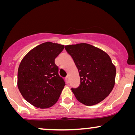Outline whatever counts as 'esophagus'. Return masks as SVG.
<instances>
[{
    "mask_svg": "<svg viewBox=\"0 0 135 135\" xmlns=\"http://www.w3.org/2000/svg\"><path fill=\"white\" fill-rule=\"evenodd\" d=\"M65 80H66V83H69V77H66V78H65Z\"/></svg>",
    "mask_w": 135,
    "mask_h": 135,
    "instance_id": "1",
    "label": "esophagus"
}]
</instances>
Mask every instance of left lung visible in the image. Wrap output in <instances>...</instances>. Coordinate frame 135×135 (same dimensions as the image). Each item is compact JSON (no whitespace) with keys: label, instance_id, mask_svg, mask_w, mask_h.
<instances>
[{"label":"left lung","instance_id":"1","mask_svg":"<svg viewBox=\"0 0 135 135\" xmlns=\"http://www.w3.org/2000/svg\"><path fill=\"white\" fill-rule=\"evenodd\" d=\"M65 49L78 69L80 85L72 88L79 102L87 106L107 97L115 84L116 69L107 52L86 43L67 45Z\"/></svg>","mask_w":135,"mask_h":135}]
</instances>
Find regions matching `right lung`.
Listing matches in <instances>:
<instances>
[{
  "instance_id": "add662e5",
  "label": "right lung",
  "mask_w": 135,
  "mask_h": 135,
  "mask_svg": "<svg viewBox=\"0 0 135 135\" xmlns=\"http://www.w3.org/2000/svg\"><path fill=\"white\" fill-rule=\"evenodd\" d=\"M63 49L64 45L46 42L30 50L20 63L18 89L35 107H51L60 98L65 83L59 75L55 60Z\"/></svg>"
}]
</instances>
